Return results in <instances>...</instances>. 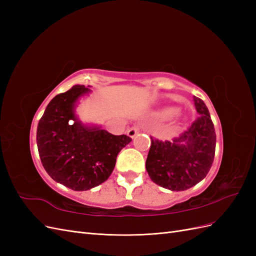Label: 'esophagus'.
Instances as JSON below:
<instances>
[{
	"label": "esophagus",
	"mask_w": 256,
	"mask_h": 256,
	"mask_svg": "<svg viewBox=\"0 0 256 256\" xmlns=\"http://www.w3.org/2000/svg\"><path fill=\"white\" fill-rule=\"evenodd\" d=\"M140 126L138 125H136V126H134V127H131L129 130H128V136H130V138H134V136L136 134H138V131H140Z\"/></svg>",
	"instance_id": "34e87169"
}]
</instances>
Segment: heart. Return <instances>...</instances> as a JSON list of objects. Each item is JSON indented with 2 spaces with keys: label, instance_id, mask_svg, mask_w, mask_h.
<instances>
[{
  "label": "heart",
  "instance_id": "1",
  "mask_svg": "<svg viewBox=\"0 0 256 256\" xmlns=\"http://www.w3.org/2000/svg\"><path fill=\"white\" fill-rule=\"evenodd\" d=\"M168 114H173V111H168Z\"/></svg>",
  "mask_w": 256,
  "mask_h": 256
}]
</instances>
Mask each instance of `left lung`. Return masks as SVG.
<instances>
[{
    "label": "left lung",
    "instance_id": "obj_1",
    "mask_svg": "<svg viewBox=\"0 0 256 256\" xmlns=\"http://www.w3.org/2000/svg\"><path fill=\"white\" fill-rule=\"evenodd\" d=\"M198 118L172 141L150 136L146 171L150 180L166 189L184 191L204 180L216 152V132L202 99L193 96Z\"/></svg>",
    "mask_w": 256,
    "mask_h": 256
}]
</instances>
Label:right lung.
<instances>
[{"instance_id":"right-lung-1","label":"right lung","mask_w":256,"mask_h":256,"mask_svg":"<svg viewBox=\"0 0 256 256\" xmlns=\"http://www.w3.org/2000/svg\"><path fill=\"white\" fill-rule=\"evenodd\" d=\"M88 92L84 85H74L56 95L37 126L38 152L46 172L76 191L88 190L106 182L118 152L131 142L126 134L114 136L76 120L74 104Z\"/></svg>"}]
</instances>
